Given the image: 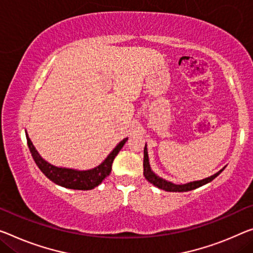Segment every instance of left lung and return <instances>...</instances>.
<instances>
[{
  "label": "left lung",
  "instance_id": "8db88e82",
  "mask_svg": "<svg viewBox=\"0 0 253 253\" xmlns=\"http://www.w3.org/2000/svg\"><path fill=\"white\" fill-rule=\"evenodd\" d=\"M224 169H221L219 172H217L216 174H213V175H211V176L204 178V180L193 181V182H190V183H185V184H174V183H172V182L166 181V180H164V178L157 176L156 174L151 170L150 165H149L148 151H147V145L145 146V149H143V175H145L146 180L150 182V183H153L155 186H157V188L165 190V191H169V192L191 191V190H194V189L199 188V186H203L205 184L209 183V182H211L213 178L218 176L219 174L223 172Z\"/></svg>",
  "mask_w": 253,
  "mask_h": 253
}]
</instances>
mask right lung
Returning a JSON list of instances; mask_svg holds the SVG:
<instances>
[{"label":"right lung","instance_id":"obj_1","mask_svg":"<svg viewBox=\"0 0 253 253\" xmlns=\"http://www.w3.org/2000/svg\"><path fill=\"white\" fill-rule=\"evenodd\" d=\"M27 143H28L29 150L32 153L36 165L40 167V169L45 174L46 177H48L50 181L57 185L63 186V188L73 189V190H91L96 188L97 185L102 183L105 177L110 175L112 170V164H113L114 158L119 151L122 149L124 143L126 142L127 138L123 139L118 146L115 147L113 151L108 155L106 159L102 164L96 166L95 169H87V170H78L72 169H65V167H57L49 164L41 157L38 151L35 148L32 140L29 139L28 134L26 132Z\"/></svg>","mask_w":253,"mask_h":253}]
</instances>
